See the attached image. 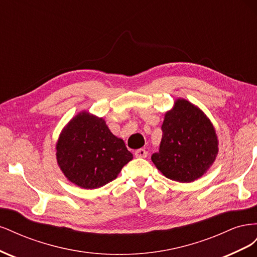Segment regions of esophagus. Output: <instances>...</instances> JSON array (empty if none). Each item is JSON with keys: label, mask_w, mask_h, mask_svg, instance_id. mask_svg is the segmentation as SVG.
Instances as JSON below:
<instances>
[{"label": "esophagus", "mask_w": 257, "mask_h": 257, "mask_svg": "<svg viewBox=\"0 0 257 257\" xmlns=\"http://www.w3.org/2000/svg\"><path fill=\"white\" fill-rule=\"evenodd\" d=\"M148 152L145 149H138L135 151V157L136 158H147Z\"/></svg>", "instance_id": "34e87169"}]
</instances>
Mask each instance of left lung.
I'll use <instances>...</instances> for the list:
<instances>
[{
    "label": "left lung",
    "instance_id": "obj_1",
    "mask_svg": "<svg viewBox=\"0 0 257 257\" xmlns=\"http://www.w3.org/2000/svg\"><path fill=\"white\" fill-rule=\"evenodd\" d=\"M159 152L151 160L160 172L178 182H192L203 176L217 154L211 122L197 107L178 99L166 112Z\"/></svg>",
    "mask_w": 257,
    "mask_h": 257
}]
</instances>
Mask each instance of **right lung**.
Returning <instances> with one entry per match:
<instances>
[{
    "label": "right lung",
    "instance_id": "add662e5",
    "mask_svg": "<svg viewBox=\"0 0 257 257\" xmlns=\"http://www.w3.org/2000/svg\"><path fill=\"white\" fill-rule=\"evenodd\" d=\"M133 159L106 122L81 112L67 124L57 145L59 166L69 181L83 189H96L112 181Z\"/></svg>",
    "mask_w": 257,
    "mask_h": 257
}]
</instances>
